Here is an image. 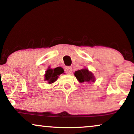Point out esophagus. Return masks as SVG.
Listing matches in <instances>:
<instances>
[{
	"instance_id": "34e87169",
	"label": "esophagus",
	"mask_w": 134,
	"mask_h": 134,
	"mask_svg": "<svg viewBox=\"0 0 134 134\" xmlns=\"http://www.w3.org/2000/svg\"><path fill=\"white\" fill-rule=\"evenodd\" d=\"M65 71H66V72L68 73V74H70L72 71V68L70 66H66L65 68Z\"/></svg>"
}]
</instances>
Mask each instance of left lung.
Segmentation results:
<instances>
[{
	"instance_id": "left-lung-1",
	"label": "left lung",
	"mask_w": 134,
	"mask_h": 134,
	"mask_svg": "<svg viewBox=\"0 0 134 134\" xmlns=\"http://www.w3.org/2000/svg\"><path fill=\"white\" fill-rule=\"evenodd\" d=\"M74 74L80 83H91V82H94L96 80L94 74L86 68L75 71Z\"/></svg>"
}]
</instances>
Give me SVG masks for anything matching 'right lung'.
<instances>
[{"mask_svg": "<svg viewBox=\"0 0 134 134\" xmlns=\"http://www.w3.org/2000/svg\"><path fill=\"white\" fill-rule=\"evenodd\" d=\"M63 69L61 67H57L54 69H52L51 68L50 66H49L45 72L44 80L46 81L47 83L52 84V83H54L57 80L60 75L63 74Z\"/></svg>", "mask_w": 134, "mask_h": 134, "instance_id": "right-lung-1", "label": "right lung"}]
</instances>
